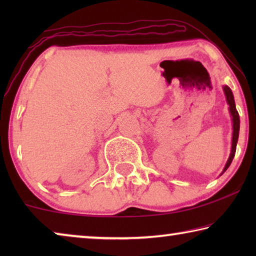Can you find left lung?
I'll use <instances>...</instances> for the list:
<instances>
[{
    "instance_id": "1",
    "label": "left lung",
    "mask_w": 256,
    "mask_h": 256,
    "mask_svg": "<svg viewBox=\"0 0 256 256\" xmlns=\"http://www.w3.org/2000/svg\"><path fill=\"white\" fill-rule=\"evenodd\" d=\"M224 94H226V99H227V102L229 105V112H230V115L232 118V140L230 156H229L226 166H224L222 174H224V172L228 170V167L230 166L234 157H235L238 136H240V115H238V112L236 110L235 100H234V94L228 86H224Z\"/></svg>"
}]
</instances>
